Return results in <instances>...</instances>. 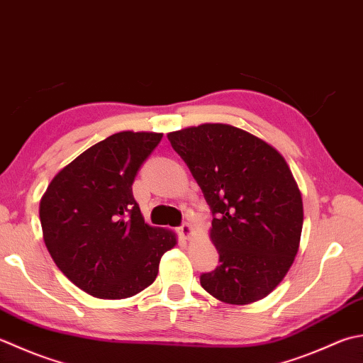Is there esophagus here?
Returning <instances> with one entry per match:
<instances>
[{
    "mask_svg": "<svg viewBox=\"0 0 363 363\" xmlns=\"http://www.w3.org/2000/svg\"><path fill=\"white\" fill-rule=\"evenodd\" d=\"M191 231H194V230H191V225L190 223H182L181 226H179V234H181V236L182 238H190L191 236Z\"/></svg>",
    "mask_w": 363,
    "mask_h": 363,
    "instance_id": "esophagus-1",
    "label": "esophagus"
}]
</instances>
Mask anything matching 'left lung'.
I'll use <instances>...</instances> for the list:
<instances>
[{"instance_id": "obj_1", "label": "left lung", "mask_w": 363, "mask_h": 363, "mask_svg": "<svg viewBox=\"0 0 363 363\" xmlns=\"http://www.w3.org/2000/svg\"><path fill=\"white\" fill-rule=\"evenodd\" d=\"M212 212L220 264L200 283L216 299L245 305L283 280L299 250L302 196L279 151L228 124L168 133Z\"/></svg>"}]
</instances>
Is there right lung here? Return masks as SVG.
<instances>
[{
    "mask_svg": "<svg viewBox=\"0 0 363 363\" xmlns=\"http://www.w3.org/2000/svg\"><path fill=\"white\" fill-rule=\"evenodd\" d=\"M163 135L119 132L99 141L53 177L40 225L55 264L99 299H125L155 280L174 233L145 223L132 186Z\"/></svg>",
    "mask_w": 363,
    "mask_h": 363,
    "instance_id": "right-lung-1",
    "label": "right lung"
}]
</instances>
